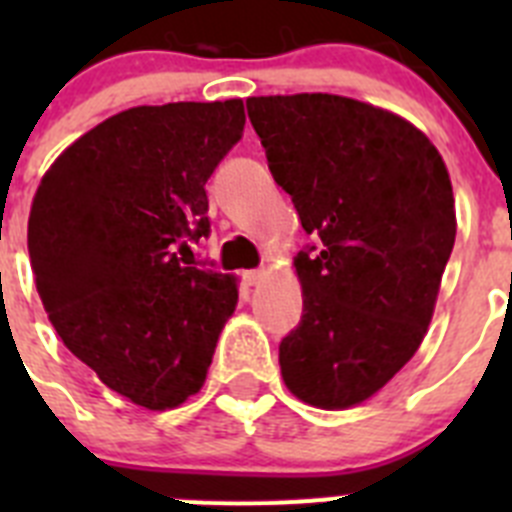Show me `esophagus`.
I'll return each mask as SVG.
<instances>
[{
  "mask_svg": "<svg viewBox=\"0 0 512 512\" xmlns=\"http://www.w3.org/2000/svg\"><path fill=\"white\" fill-rule=\"evenodd\" d=\"M261 279H264V271H259V269L243 271V282H246L248 287H253V284H259Z\"/></svg>",
  "mask_w": 512,
  "mask_h": 512,
  "instance_id": "esophagus-1",
  "label": "esophagus"
}]
</instances>
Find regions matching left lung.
<instances>
[{
	"label": "left lung",
	"mask_w": 512,
	"mask_h": 512,
	"mask_svg": "<svg viewBox=\"0 0 512 512\" xmlns=\"http://www.w3.org/2000/svg\"><path fill=\"white\" fill-rule=\"evenodd\" d=\"M274 182L320 251L297 253L302 323L279 343L287 390L346 410L413 359L456 238L449 169L428 135L338 94L248 97Z\"/></svg>",
	"instance_id": "8db88e82"
}]
</instances>
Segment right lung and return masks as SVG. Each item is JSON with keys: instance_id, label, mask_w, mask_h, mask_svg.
<instances>
[{"instance_id": "1", "label": "right lung", "mask_w": 512, "mask_h": 512, "mask_svg": "<svg viewBox=\"0 0 512 512\" xmlns=\"http://www.w3.org/2000/svg\"><path fill=\"white\" fill-rule=\"evenodd\" d=\"M243 99L130 107L74 140L27 220L35 287L63 346L112 392L171 410L205 384L238 279L187 266L205 184L241 140Z\"/></svg>"}]
</instances>
